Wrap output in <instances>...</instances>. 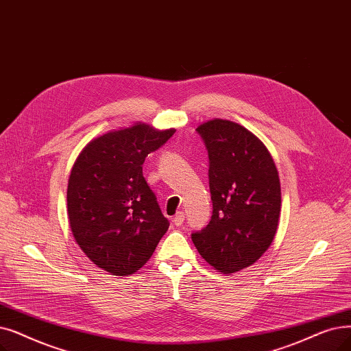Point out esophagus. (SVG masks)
I'll list each match as a JSON object with an SVG mask.
<instances>
[{
	"label": "esophagus",
	"mask_w": 351,
	"mask_h": 351,
	"mask_svg": "<svg viewBox=\"0 0 351 351\" xmlns=\"http://www.w3.org/2000/svg\"><path fill=\"white\" fill-rule=\"evenodd\" d=\"M184 221H185V213H184V212H178L176 215L173 217V219H172V222H173L176 226H180L182 223H184Z\"/></svg>",
	"instance_id": "obj_1"
}]
</instances>
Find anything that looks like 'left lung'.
<instances>
[{
  "label": "left lung",
  "mask_w": 351,
  "mask_h": 351,
  "mask_svg": "<svg viewBox=\"0 0 351 351\" xmlns=\"http://www.w3.org/2000/svg\"><path fill=\"white\" fill-rule=\"evenodd\" d=\"M208 149L212 218L192 241L204 260L222 274L255 264L276 237L281 212L277 166L267 146L231 120L197 126Z\"/></svg>",
  "instance_id": "1"
}]
</instances>
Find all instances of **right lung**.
Instances as JSON below:
<instances>
[{"label":"right lung","mask_w":351,"mask_h":351,"mask_svg":"<svg viewBox=\"0 0 351 351\" xmlns=\"http://www.w3.org/2000/svg\"><path fill=\"white\" fill-rule=\"evenodd\" d=\"M173 133L142 121L110 130L91 139L71 167L70 230L90 261L112 276L139 271L169 228L142 165Z\"/></svg>","instance_id":"obj_1"}]
</instances>
